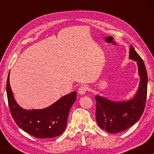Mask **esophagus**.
Returning a JSON list of instances; mask_svg holds the SVG:
<instances>
[{
    "mask_svg": "<svg viewBox=\"0 0 154 154\" xmlns=\"http://www.w3.org/2000/svg\"><path fill=\"white\" fill-rule=\"evenodd\" d=\"M87 90H88V87H87L86 85H82V86L80 87V88L79 89V93L82 95V94L86 93Z\"/></svg>",
    "mask_w": 154,
    "mask_h": 154,
    "instance_id": "1",
    "label": "esophagus"
}]
</instances>
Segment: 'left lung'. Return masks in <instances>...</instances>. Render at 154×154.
Returning a JSON list of instances; mask_svg holds the SVG:
<instances>
[{"label": "left lung", "mask_w": 154, "mask_h": 154, "mask_svg": "<svg viewBox=\"0 0 154 154\" xmlns=\"http://www.w3.org/2000/svg\"><path fill=\"white\" fill-rule=\"evenodd\" d=\"M129 58L136 60L140 76L136 95L127 102L116 103L96 96V118L101 129L110 134L119 133L129 128L140 119L145 110L147 94V73L143 60L131 45Z\"/></svg>", "instance_id": "left-lung-1"}]
</instances>
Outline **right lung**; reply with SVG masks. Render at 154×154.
Masks as SVG:
<instances>
[{
  "label": "right lung",
  "instance_id": "add662e5",
  "mask_svg": "<svg viewBox=\"0 0 154 154\" xmlns=\"http://www.w3.org/2000/svg\"><path fill=\"white\" fill-rule=\"evenodd\" d=\"M6 90L11 116L23 131L42 139L52 138L63 133L67 126L70 109L76 100V92L65 95L44 109L31 111L21 108L16 103L9 84V73Z\"/></svg>",
  "mask_w": 154,
  "mask_h": 154
}]
</instances>
